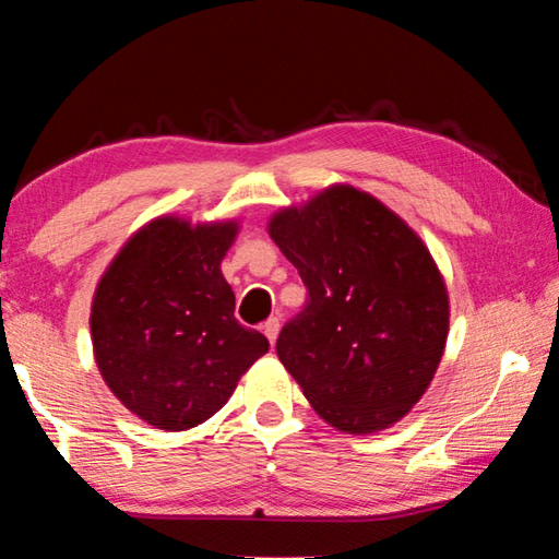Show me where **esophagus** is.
<instances>
[{
	"label": "esophagus",
	"mask_w": 559,
	"mask_h": 559,
	"mask_svg": "<svg viewBox=\"0 0 559 559\" xmlns=\"http://www.w3.org/2000/svg\"><path fill=\"white\" fill-rule=\"evenodd\" d=\"M261 330H263V335H266L271 340V345H273V343H276L278 333H281V320L278 318H269L266 323L261 325Z\"/></svg>",
	"instance_id": "34e87169"
}]
</instances>
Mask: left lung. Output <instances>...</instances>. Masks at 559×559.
<instances>
[{
    "label": "left lung",
    "instance_id": "8db88e82",
    "mask_svg": "<svg viewBox=\"0 0 559 559\" xmlns=\"http://www.w3.org/2000/svg\"><path fill=\"white\" fill-rule=\"evenodd\" d=\"M308 288L276 353L320 419L367 437L429 390L449 337V290L427 243L365 189L335 182L271 214Z\"/></svg>",
    "mask_w": 559,
    "mask_h": 559
}]
</instances>
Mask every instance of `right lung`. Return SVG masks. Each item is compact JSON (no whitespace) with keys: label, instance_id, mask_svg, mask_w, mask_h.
I'll return each instance as SVG.
<instances>
[{"label":"right lung","instance_id":"add662e5","mask_svg":"<svg viewBox=\"0 0 559 559\" xmlns=\"http://www.w3.org/2000/svg\"><path fill=\"white\" fill-rule=\"evenodd\" d=\"M239 229V219L155 216L103 271L91 302L93 357L116 400L150 427H200L269 353V340L234 318L222 273Z\"/></svg>","mask_w":559,"mask_h":559}]
</instances>
